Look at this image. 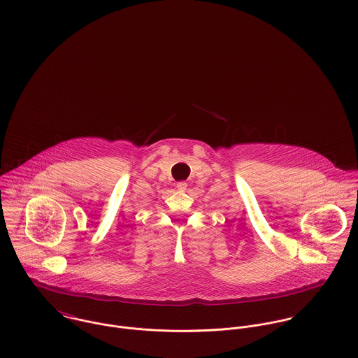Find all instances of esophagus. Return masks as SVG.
<instances>
[{
	"mask_svg": "<svg viewBox=\"0 0 358 358\" xmlns=\"http://www.w3.org/2000/svg\"><path fill=\"white\" fill-rule=\"evenodd\" d=\"M176 189L179 192H185L187 189V183L186 182H179V183H176Z\"/></svg>",
	"mask_w": 358,
	"mask_h": 358,
	"instance_id": "34e87169",
	"label": "esophagus"
}]
</instances>
